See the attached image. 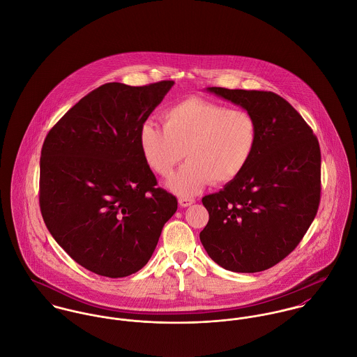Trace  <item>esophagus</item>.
I'll list each match as a JSON object with an SVG mask.
<instances>
[{"instance_id": "1", "label": "esophagus", "mask_w": 357, "mask_h": 357, "mask_svg": "<svg viewBox=\"0 0 357 357\" xmlns=\"http://www.w3.org/2000/svg\"><path fill=\"white\" fill-rule=\"evenodd\" d=\"M195 201L192 199V198H178V204L181 206V207H188V206H191V204H194Z\"/></svg>"}]
</instances>
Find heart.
Returning a JSON list of instances; mask_svg holds the SVG:
<instances>
[{
    "instance_id": "obj_1",
    "label": "heart",
    "mask_w": 357,
    "mask_h": 357,
    "mask_svg": "<svg viewBox=\"0 0 357 357\" xmlns=\"http://www.w3.org/2000/svg\"><path fill=\"white\" fill-rule=\"evenodd\" d=\"M163 128L144 122L139 143L146 165L156 176L169 177L173 169L188 162L167 181L177 195L191 197L208 183L235 180L249 165L257 144V122L246 109L201 98H188L167 107Z\"/></svg>"
}]
</instances>
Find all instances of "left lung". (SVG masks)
<instances>
[{"mask_svg":"<svg viewBox=\"0 0 357 357\" xmlns=\"http://www.w3.org/2000/svg\"><path fill=\"white\" fill-rule=\"evenodd\" d=\"M249 111L255 153L245 170L202 204L208 222L199 238L224 269L265 271L301 242L320 202V147L304 118L273 92L207 88Z\"/></svg>","mask_w":357,"mask_h":357,"instance_id":"left-lung-1","label":"left lung"}]
</instances>
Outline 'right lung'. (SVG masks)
Instances as JSON below:
<instances>
[{"instance_id":"right-lung-1","label":"right lung","mask_w":357,"mask_h":357,"mask_svg":"<svg viewBox=\"0 0 357 357\" xmlns=\"http://www.w3.org/2000/svg\"><path fill=\"white\" fill-rule=\"evenodd\" d=\"M174 85L109 82L52 128L40 160V207L59 246L84 268L125 278L151 258L177 199L156 188L139 133Z\"/></svg>"}]
</instances>
